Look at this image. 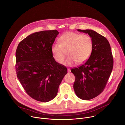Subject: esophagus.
Wrapping results in <instances>:
<instances>
[{
  "mask_svg": "<svg viewBox=\"0 0 125 125\" xmlns=\"http://www.w3.org/2000/svg\"><path fill=\"white\" fill-rule=\"evenodd\" d=\"M67 72H68V73H70V72H71V70H70V69L68 68V69H67Z\"/></svg>",
  "mask_w": 125,
  "mask_h": 125,
  "instance_id": "obj_1",
  "label": "esophagus"
}]
</instances>
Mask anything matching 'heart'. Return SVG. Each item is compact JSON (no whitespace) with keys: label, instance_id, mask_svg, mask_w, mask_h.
<instances>
[{"label":"heart","instance_id":"1","mask_svg":"<svg viewBox=\"0 0 125 125\" xmlns=\"http://www.w3.org/2000/svg\"><path fill=\"white\" fill-rule=\"evenodd\" d=\"M59 41L60 43H53L51 49L53 58L58 63L62 62L67 51L69 56L62 63L69 66L76 62L83 63L92 53L93 42L88 35L69 32L61 36Z\"/></svg>","mask_w":125,"mask_h":125}]
</instances>
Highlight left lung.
Wrapping results in <instances>:
<instances>
[{
  "label": "left lung",
  "mask_w": 125,
  "mask_h": 125,
  "mask_svg": "<svg viewBox=\"0 0 125 125\" xmlns=\"http://www.w3.org/2000/svg\"><path fill=\"white\" fill-rule=\"evenodd\" d=\"M90 36L93 42L92 53L89 59L71 72L75 77L73 87L80 98L93 99L104 90L112 73L114 60L111 46L108 40L91 30H78Z\"/></svg>",
  "instance_id": "left-lung-1"
}]
</instances>
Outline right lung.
Segmentation results:
<instances>
[{
  "label": "right lung",
  "instance_id": "add662e5",
  "mask_svg": "<svg viewBox=\"0 0 125 125\" xmlns=\"http://www.w3.org/2000/svg\"><path fill=\"white\" fill-rule=\"evenodd\" d=\"M59 32L43 31L30 34L19 42L15 57L17 78L26 93L36 100L54 98L67 68L53 57L51 46Z\"/></svg>",
  "mask_w": 125,
  "mask_h": 125
}]
</instances>
